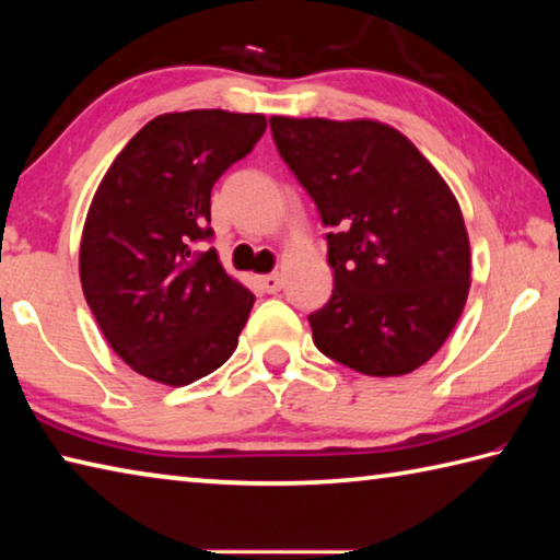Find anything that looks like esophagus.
<instances>
[{"instance_id": "obj_1", "label": "esophagus", "mask_w": 560, "mask_h": 560, "mask_svg": "<svg viewBox=\"0 0 560 560\" xmlns=\"http://www.w3.org/2000/svg\"><path fill=\"white\" fill-rule=\"evenodd\" d=\"M259 287L267 293H279L283 289V279L279 273H267V277H259Z\"/></svg>"}]
</instances>
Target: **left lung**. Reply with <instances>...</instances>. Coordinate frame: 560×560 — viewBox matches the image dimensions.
<instances>
[{"label":"left lung","instance_id":"1","mask_svg":"<svg viewBox=\"0 0 560 560\" xmlns=\"http://www.w3.org/2000/svg\"><path fill=\"white\" fill-rule=\"evenodd\" d=\"M269 126L330 226L334 293L308 316L316 348L363 375L417 371L457 326L471 283L452 189L385 122L271 116Z\"/></svg>","mask_w":560,"mask_h":560}]
</instances>
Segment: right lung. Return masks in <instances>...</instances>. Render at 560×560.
Masks as SVG:
<instances>
[{
	"instance_id": "add662e5",
	"label": "right lung",
	"mask_w": 560,
	"mask_h": 560,
	"mask_svg": "<svg viewBox=\"0 0 560 560\" xmlns=\"http://www.w3.org/2000/svg\"><path fill=\"white\" fill-rule=\"evenodd\" d=\"M267 130L261 113H165L113 160L83 224L79 271L110 348L132 371L189 385L240 343L254 293L222 269L212 240L217 179Z\"/></svg>"
}]
</instances>
